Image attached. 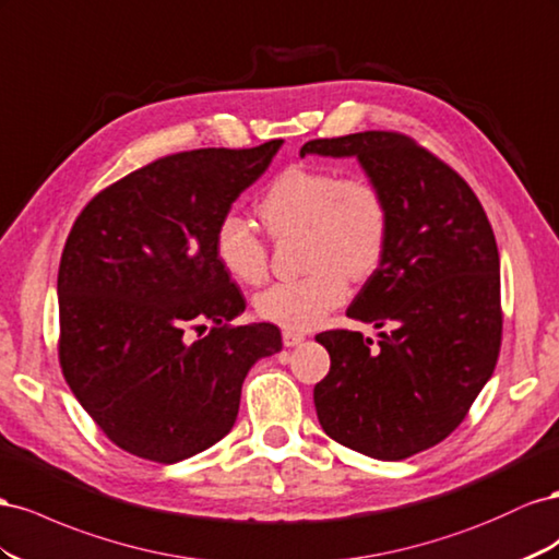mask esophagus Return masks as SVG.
I'll return each instance as SVG.
<instances>
[{
	"label": "esophagus",
	"mask_w": 559,
	"mask_h": 559,
	"mask_svg": "<svg viewBox=\"0 0 559 559\" xmlns=\"http://www.w3.org/2000/svg\"><path fill=\"white\" fill-rule=\"evenodd\" d=\"M305 342V334L297 332V330H283V344L285 346H297Z\"/></svg>",
	"instance_id": "obj_1"
}]
</instances>
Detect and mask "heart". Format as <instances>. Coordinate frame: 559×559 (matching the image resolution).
<instances>
[{
    "instance_id": "b5f03b06",
    "label": "heart",
    "mask_w": 559,
    "mask_h": 559,
    "mask_svg": "<svg viewBox=\"0 0 559 559\" xmlns=\"http://www.w3.org/2000/svg\"><path fill=\"white\" fill-rule=\"evenodd\" d=\"M274 238L301 234L307 276L269 285L254 309L285 330H311L346 299L348 283L368 278L389 243L391 215L381 189L360 175H342L328 166H290L276 175L258 203ZM215 254L234 278L260 283L269 250L250 222L222 215L215 229Z\"/></svg>"
}]
</instances>
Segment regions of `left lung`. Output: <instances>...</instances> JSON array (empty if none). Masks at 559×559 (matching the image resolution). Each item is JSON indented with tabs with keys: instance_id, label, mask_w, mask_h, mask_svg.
Instances as JSON below:
<instances>
[{
	"instance_id": "obj_1",
	"label": "left lung",
	"mask_w": 559,
	"mask_h": 559,
	"mask_svg": "<svg viewBox=\"0 0 559 559\" xmlns=\"http://www.w3.org/2000/svg\"><path fill=\"white\" fill-rule=\"evenodd\" d=\"M356 156L391 215L389 243L346 316L381 332L316 334L330 372L313 389L318 421L348 450L401 461L442 442L497 368L499 250L468 182L395 131L309 140L299 152Z\"/></svg>"
}]
</instances>
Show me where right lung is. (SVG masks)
<instances>
[{
	"label": "right lung",
	"instance_id": "add662e5",
	"mask_svg": "<svg viewBox=\"0 0 559 559\" xmlns=\"http://www.w3.org/2000/svg\"><path fill=\"white\" fill-rule=\"evenodd\" d=\"M281 145L162 156L74 219L58 269V358L123 452L175 464L213 448L254 360L281 350L276 325H229L246 299L215 254L217 222ZM205 320L210 334L191 341Z\"/></svg>",
	"mask_w": 559,
	"mask_h": 559
}]
</instances>
